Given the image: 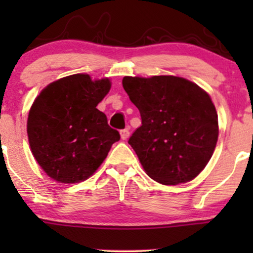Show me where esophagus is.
Masks as SVG:
<instances>
[{
    "instance_id": "obj_1",
    "label": "esophagus",
    "mask_w": 253,
    "mask_h": 253,
    "mask_svg": "<svg viewBox=\"0 0 253 253\" xmlns=\"http://www.w3.org/2000/svg\"><path fill=\"white\" fill-rule=\"evenodd\" d=\"M120 135H121V139H124V140H126V139L128 138V135H129V129H128V128L121 129V130H120Z\"/></svg>"
}]
</instances>
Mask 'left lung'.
Returning <instances> with one entry per match:
<instances>
[{"mask_svg":"<svg viewBox=\"0 0 253 253\" xmlns=\"http://www.w3.org/2000/svg\"><path fill=\"white\" fill-rule=\"evenodd\" d=\"M141 117L128 144L151 178L165 185L189 182L210 162L217 141V114L210 95L175 76L124 77Z\"/></svg>","mask_w":253,"mask_h":253,"instance_id":"8db88e82","label":"left lung"}]
</instances>
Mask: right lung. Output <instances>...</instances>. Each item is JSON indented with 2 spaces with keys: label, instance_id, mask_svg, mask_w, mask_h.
I'll return each mask as SVG.
<instances>
[{
  "label": "right lung",
  "instance_id": "add662e5",
  "mask_svg": "<svg viewBox=\"0 0 253 253\" xmlns=\"http://www.w3.org/2000/svg\"><path fill=\"white\" fill-rule=\"evenodd\" d=\"M109 80L89 75L64 77L46 86L30 110L31 150L42 170L62 183L90 177L120 139L96 106L108 94Z\"/></svg>",
  "mask_w": 253,
  "mask_h": 253
}]
</instances>
